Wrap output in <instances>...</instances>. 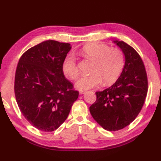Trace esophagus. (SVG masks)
Returning a JSON list of instances; mask_svg holds the SVG:
<instances>
[{
    "label": "esophagus",
    "mask_w": 161,
    "mask_h": 161,
    "mask_svg": "<svg viewBox=\"0 0 161 161\" xmlns=\"http://www.w3.org/2000/svg\"><path fill=\"white\" fill-rule=\"evenodd\" d=\"M86 91H85V90H80V91H79V92H80V94H84V93H86Z\"/></svg>",
    "instance_id": "34e87169"
}]
</instances>
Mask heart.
I'll use <instances>...</instances> for the list:
<instances>
[{"label": "heart", "mask_w": 161, "mask_h": 161, "mask_svg": "<svg viewBox=\"0 0 161 161\" xmlns=\"http://www.w3.org/2000/svg\"><path fill=\"white\" fill-rule=\"evenodd\" d=\"M81 53L94 61L92 73L83 75L77 81L75 86L79 89H88L100 85L115 81L124 66V54L117 47H109L106 44L92 43L83 47ZM62 70L67 77L75 80L79 75L76 58L68 54L62 63Z\"/></svg>", "instance_id": "heart-1"}]
</instances>
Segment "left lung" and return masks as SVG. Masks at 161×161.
Masks as SVG:
<instances>
[{
	"mask_svg": "<svg viewBox=\"0 0 161 161\" xmlns=\"http://www.w3.org/2000/svg\"><path fill=\"white\" fill-rule=\"evenodd\" d=\"M125 57L117 81L95 93L97 100L89 110L92 117L107 131H118L132 122L141 111L147 93V77L138 53L125 42L114 41Z\"/></svg>",
	"mask_w": 161,
	"mask_h": 161,
	"instance_id": "1",
	"label": "left lung"
}]
</instances>
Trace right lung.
I'll return each mask as SVG.
<instances>
[{
	"instance_id": "obj_1",
	"label": "right lung",
	"mask_w": 161,
	"mask_h": 161,
	"mask_svg": "<svg viewBox=\"0 0 161 161\" xmlns=\"http://www.w3.org/2000/svg\"><path fill=\"white\" fill-rule=\"evenodd\" d=\"M71 49L68 43L48 40L24 53L17 65L14 93L24 117L42 131H53L66 120L79 92L62 70Z\"/></svg>"
}]
</instances>
